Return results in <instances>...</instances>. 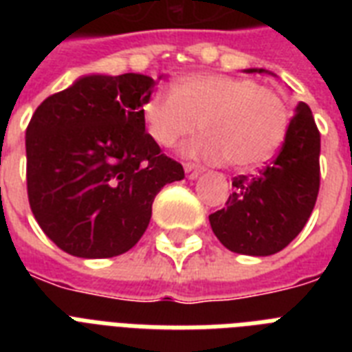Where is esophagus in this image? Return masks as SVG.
<instances>
[{"label": "esophagus", "mask_w": 352, "mask_h": 352, "mask_svg": "<svg viewBox=\"0 0 352 352\" xmlns=\"http://www.w3.org/2000/svg\"><path fill=\"white\" fill-rule=\"evenodd\" d=\"M184 171H186V177L190 179V181H195V179L201 175V170H197V168H195V166H192V164L184 166Z\"/></svg>", "instance_id": "obj_1"}]
</instances>
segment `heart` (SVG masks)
<instances>
[{
	"label": "heart",
	"instance_id": "heart-1",
	"mask_svg": "<svg viewBox=\"0 0 352 352\" xmlns=\"http://www.w3.org/2000/svg\"><path fill=\"white\" fill-rule=\"evenodd\" d=\"M146 129L162 148H173L199 129L204 137L186 155L208 164L252 170L267 162L289 131V107L278 91L254 80L195 73L175 91H153L142 106Z\"/></svg>",
	"mask_w": 352,
	"mask_h": 352
}]
</instances>
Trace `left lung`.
Returning <instances> with one entry per match:
<instances>
[{
	"instance_id": "obj_1",
	"label": "left lung",
	"mask_w": 352,
	"mask_h": 352,
	"mask_svg": "<svg viewBox=\"0 0 352 352\" xmlns=\"http://www.w3.org/2000/svg\"><path fill=\"white\" fill-rule=\"evenodd\" d=\"M267 73V69H245ZM226 208L210 215L217 239L235 254L272 256L303 230L320 190V131L300 102L276 159L252 177H235Z\"/></svg>"
}]
</instances>
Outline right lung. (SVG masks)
Returning a JSON list of instances; mask_svg holds the SVG:
<instances>
[{
    "label": "right lung",
    "mask_w": 352,
    "mask_h": 352,
    "mask_svg": "<svg viewBox=\"0 0 352 352\" xmlns=\"http://www.w3.org/2000/svg\"><path fill=\"white\" fill-rule=\"evenodd\" d=\"M159 80L84 74L30 118V210L71 256L100 259L133 248L148 228L155 195L184 179L182 166L146 133L142 106Z\"/></svg>",
    "instance_id": "add662e5"
}]
</instances>
